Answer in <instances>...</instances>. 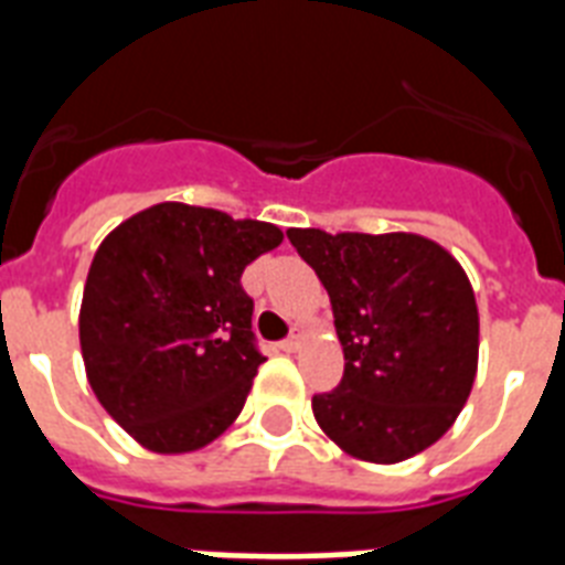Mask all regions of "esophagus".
Returning <instances> with one entry per match:
<instances>
[{
    "label": "esophagus",
    "instance_id": "esophagus-1",
    "mask_svg": "<svg viewBox=\"0 0 565 565\" xmlns=\"http://www.w3.org/2000/svg\"><path fill=\"white\" fill-rule=\"evenodd\" d=\"M299 345H301V328H292L290 337H287V340H281V343H278V349H281V352H299Z\"/></svg>",
    "mask_w": 565,
    "mask_h": 565
}]
</instances>
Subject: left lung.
<instances>
[{"label":"left lung","instance_id":"obj_1","mask_svg":"<svg viewBox=\"0 0 565 565\" xmlns=\"http://www.w3.org/2000/svg\"><path fill=\"white\" fill-rule=\"evenodd\" d=\"M287 237L328 290L343 381L313 395L319 428L352 457L398 463L434 446L478 370V308L455 257L419 234Z\"/></svg>","mask_w":565,"mask_h":565}]
</instances>
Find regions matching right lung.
<instances>
[{
    "label": "right lung",
    "instance_id": "right-lung-1",
    "mask_svg": "<svg viewBox=\"0 0 565 565\" xmlns=\"http://www.w3.org/2000/svg\"><path fill=\"white\" fill-rule=\"evenodd\" d=\"M284 239L269 222L163 202L114 228L84 284L78 337L102 407L161 455L237 419L266 361L239 275Z\"/></svg>",
    "mask_w": 565,
    "mask_h": 565
}]
</instances>
